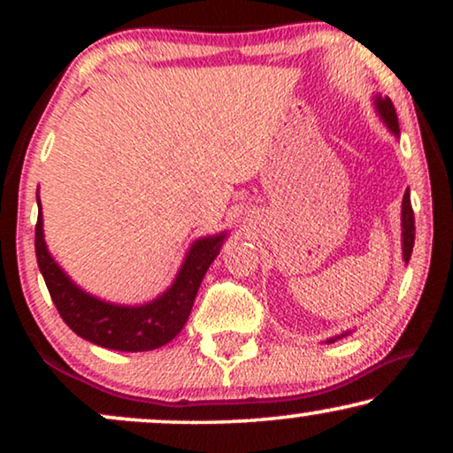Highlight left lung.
I'll list each match as a JSON object with an SVG mask.
<instances>
[{"label": "left lung", "mask_w": 453, "mask_h": 453, "mask_svg": "<svg viewBox=\"0 0 453 453\" xmlns=\"http://www.w3.org/2000/svg\"><path fill=\"white\" fill-rule=\"evenodd\" d=\"M373 104H375L377 115H380V119L386 123V127L395 135V138H400L398 115H395V109H394L392 101H389L388 96L383 98L380 95H375ZM412 247H414V212H412V206H411V189H406L404 197H402V259H404V264H408V259H411ZM349 334L350 332L338 334V336L327 340V344L336 342V340L349 336Z\"/></svg>", "instance_id": "1"}]
</instances>
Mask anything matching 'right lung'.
<instances>
[{
  "label": "right lung",
  "instance_id": "add662e5",
  "mask_svg": "<svg viewBox=\"0 0 453 453\" xmlns=\"http://www.w3.org/2000/svg\"><path fill=\"white\" fill-rule=\"evenodd\" d=\"M36 203H39V220L35 228L36 262L61 319L70 326L72 332L111 350L144 352L160 349L183 330L194 307L197 288L210 264L220 253L226 231L194 241L175 280L157 299L142 305H117L86 293L61 270L47 250L39 196Z\"/></svg>",
  "mask_w": 453,
  "mask_h": 453
}]
</instances>
